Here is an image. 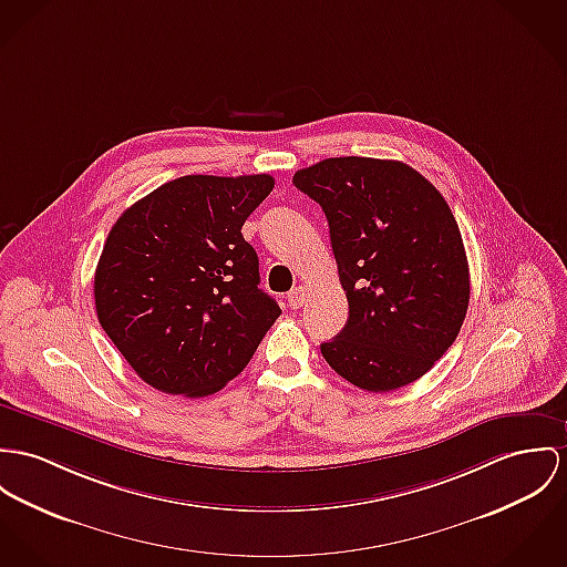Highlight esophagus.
I'll list each match as a JSON object with an SVG mask.
<instances>
[{
    "label": "esophagus",
    "instance_id": "esophagus-1",
    "mask_svg": "<svg viewBox=\"0 0 567 567\" xmlns=\"http://www.w3.org/2000/svg\"><path fill=\"white\" fill-rule=\"evenodd\" d=\"M287 302H289V306L293 308V310H298V308H302L306 302V287H296L289 296H287Z\"/></svg>",
    "mask_w": 567,
    "mask_h": 567
}]
</instances>
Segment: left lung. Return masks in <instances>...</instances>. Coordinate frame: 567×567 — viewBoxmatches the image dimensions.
Segmentation results:
<instances>
[{
	"instance_id": "1",
	"label": "left lung",
	"mask_w": 567,
	"mask_h": 567,
	"mask_svg": "<svg viewBox=\"0 0 567 567\" xmlns=\"http://www.w3.org/2000/svg\"><path fill=\"white\" fill-rule=\"evenodd\" d=\"M293 185L321 205L346 328L321 343L326 362L362 391L423 378L453 346L471 300L462 233L436 187L403 162L330 157Z\"/></svg>"
}]
</instances>
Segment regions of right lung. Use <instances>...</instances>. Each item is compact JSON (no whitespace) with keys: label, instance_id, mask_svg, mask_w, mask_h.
I'll use <instances>...</instances> for the list:
<instances>
[{"label":"right lung","instance_id":"1","mask_svg":"<svg viewBox=\"0 0 567 567\" xmlns=\"http://www.w3.org/2000/svg\"><path fill=\"white\" fill-rule=\"evenodd\" d=\"M271 189L269 175L181 176L112 226L94 271L96 317L153 389L218 392L278 319L241 235Z\"/></svg>","mask_w":567,"mask_h":567}]
</instances>
